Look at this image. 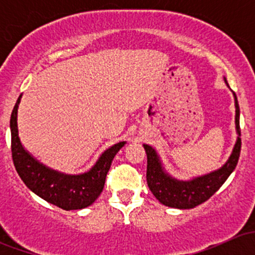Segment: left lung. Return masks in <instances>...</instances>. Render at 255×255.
<instances>
[{
    "label": "left lung",
    "instance_id": "1",
    "mask_svg": "<svg viewBox=\"0 0 255 255\" xmlns=\"http://www.w3.org/2000/svg\"><path fill=\"white\" fill-rule=\"evenodd\" d=\"M225 82L228 86L226 78ZM233 97H235L236 106V130H237L238 137L228 160L217 170H213L201 176L192 177L190 180H177L164 169L160 156L156 153L155 149L148 144H143L146 159H148L146 182H148L149 190L153 192L160 204L169 207L180 208V210L196 207L197 205L207 201L233 173L237 166L242 145L241 128H239V105L235 92H233Z\"/></svg>",
    "mask_w": 255,
    "mask_h": 255
}]
</instances>
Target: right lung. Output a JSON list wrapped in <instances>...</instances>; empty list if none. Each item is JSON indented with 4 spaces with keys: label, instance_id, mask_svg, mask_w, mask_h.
<instances>
[{
    "label": "right lung",
    "instance_id": "right-lung-1",
    "mask_svg": "<svg viewBox=\"0 0 255 255\" xmlns=\"http://www.w3.org/2000/svg\"><path fill=\"white\" fill-rule=\"evenodd\" d=\"M22 95L18 97L9 121L12 159L18 175L25 186L51 205L63 210H81L95 202L105 186L113 158L126 142L113 144L99 156L95 165L82 174L60 173L34 158L22 145L18 135L17 113Z\"/></svg>",
    "mask_w": 255,
    "mask_h": 255
}]
</instances>
